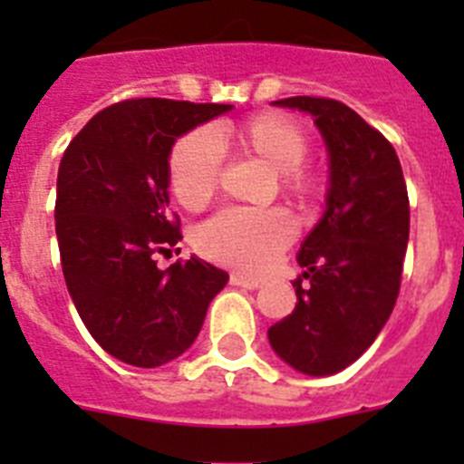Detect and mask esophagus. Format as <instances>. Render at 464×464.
Here are the masks:
<instances>
[{"instance_id":"obj_1","label":"esophagus","mask_w":464,"mask_h":464,"mask_svg":"<svg viewBox=\"0 0 464 464\" xmlns=\"http://www.w3.org/2000/svg\"><path fill=\"white\" fill-rule=\"evenodd\" d=\"M229 283L246 290L262 288V281H257V278H251V276H244V274H232V276H229Z\"/></svg>"}]
</instances>
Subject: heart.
<instances>
[{
  "instance_id": "b5f03b06",
  "label": "heart",
  "mask_w": 464,
  "mask_h": 464,
  "mask_svg": "<svg viewBox=\"0 0 464 464\" xmlns=\"http://www.w3.org/2000/svg\"><path fill=\"white\" fill-rule=\"evenodd\" d=\"M229 137L276 169L283 190L299 199L314 195V174L302 165L309 158V137L293 118L267 111L244 121L232 134L199 127L174 143L169 188L179 204L195 211L216 195L223 171V143ZM293 239L295 223L288 211L229 207L197 227L195 248L216 265L260 274L272 267Z\"/></svg>"
}]
</instances>
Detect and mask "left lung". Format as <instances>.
I'll return each mask as SVG.
<instances>
[{
	"label": "left lung",
	"instance_id": "8db88e82",
	"mask_svg": "<svg viewBox=\"0 0 464 464\" xmlns=\"http://www.w3.org/2000/svg\"><path fill=\"white\" fill-rule=\"evenodd\" d=\"M272 104L314 116L330 155V188L321 223L299 248L306 272L293 283L297 304L269 327V343L302 374L330 376L355 362L392 314L409 241L407 183L392 143L342 102Z\"/></svg>",
	"mask_w": 464,
	"mask_h": 464
}]
</instances>
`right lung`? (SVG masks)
Listing matches in <instances>:
<instances>
[{
    "mask_svg": "<svg viewBox=\"0 0 464 464\" xmlns=\"http://www.w3.org/2000/svg\"><path fill=\"white\" fill-rule=\"evenodd\" d=\"M232 104L141 97L106 106L67 146L55 232L67 290L92 339L134 367L186 353L227 274L199 257L158 269L183 239L169 211V153Z\"/></svg>",
    "mask_w": 464,
    "mask_h": 464,
    "instance_id": "right-lung-1",
    "label": "right lung"
}]
</instances>
